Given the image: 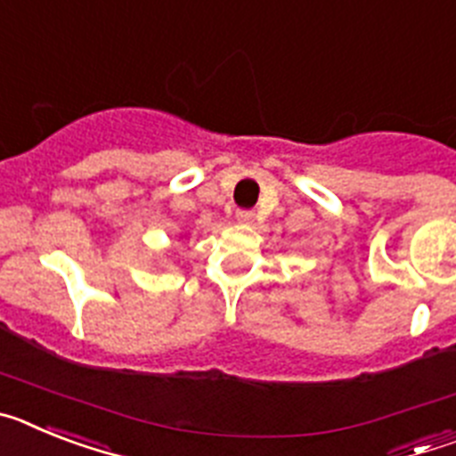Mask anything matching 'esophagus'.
<instances>
[{"label":"esophagus","instance_id":"obj_1","mask_svg":"<svg viewBox=\"0 0 456 456\" xmlns=\"http://www.w3.org/2000/svg\"><path fill=\"white\" fill-rule=\"evenodd\" d=\"M235 219L240 221V224H253L256 215H253V209H237Z\"/></svg>","mask_w":456,"mask_h":456}]
</instances>
